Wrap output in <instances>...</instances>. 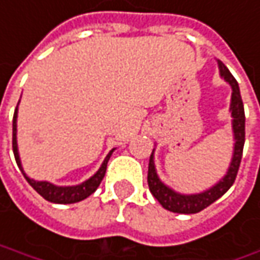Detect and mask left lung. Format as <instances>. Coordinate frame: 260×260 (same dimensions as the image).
I'll return each mask as SVG.
<instances>
[{
  "label": "left lung",
  "mask_w": 260,
  "mask_h": 260,
  "mask_svg": "<svg viewBox=\"0 0 260 260\" xmlns=\"http://www.w3.org/2000/svg\"><path fill=\"white\" fill-rule=\"evenodd\" d=\"M218 68L221 72V76L231 85L233 88V94H231V116H233V132H234V153H233V159L230 163L228 172L226 175L222 178L218 184H215L213 187H210L209 190L199 192V194H179L172 188H169L168 185H165L159 179L157 172H156V166H154V150L150 156L148 161V175H147V182H148V188L150 192L154 196V199H157V202L166 210H171L174 213H197L207 206H210L213 202H216L219 197H222L226 191L230 190V187L234 184L236 181L237 172L241 163V156H243V147H244V125H246V116H244V106H243V100L240 95V88L237 84L236 78L231 75V72L226 69V66L218 60Z\"/></svg>",
  "instance_id": "8db88e82"
}]
</instances>
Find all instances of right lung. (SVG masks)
I'll list each match as a JSON object with an SVG mask.
<instances>
[{
  "label": "right lung",
  "instance_id": "add662e5",
  "mask_svg": "<svg viewBox=\"0 0 260 260\" xmlns=\"http://www.w3.org/2000/svg\"><path fill=\"white\" fill-rule=\"evenodd\" d=\"M17 107L14 110V116H13V153L16 157V163L20 168L22 174L26 178V181L30 184V187L38 192L39 196H42L45 200L51 202V203H58V205H70V203H76L81 202L86 197H89L94 191L99 188L101 184L103 178L106 175V169H107V161L110 159L113 150L106 156V159L103 161V165L100 166V169L91 176L89 179H86L85 182L79 184V185H72V187H57L51 182L47 181H35L30 179L29 176H26L23 168H22V161H20V156H19V150H17Z\"/></svg>",
  "mask_w": 260,
  "mask_h": 260
}]
</instances>
